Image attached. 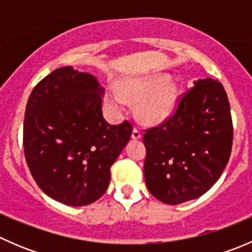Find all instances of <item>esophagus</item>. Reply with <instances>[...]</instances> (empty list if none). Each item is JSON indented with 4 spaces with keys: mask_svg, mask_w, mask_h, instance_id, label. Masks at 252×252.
Here are the masks:
<instances>
[{
    "mask_svg": "<svg viewBox=\"0 0 252 252\" xmlns=\"http://www.w3.org/2000/svg\"><path fill=\"white\" fill-rule=\"evenodd\" d=\"M131 138L134 139V140H138V139H141V133L139 129L134 128L133 129V133H131Z\"/></svg>",
    "mask_w": 252,
    "mask_h": 252,
    "instance_id": "1",
    "label": "esophagus"
}]
</instances>
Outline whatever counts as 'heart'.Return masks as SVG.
Wrapping results in <instances>:
<instances>
[{
	"mask_svg": "<svg viewBox=\"0 0 252 252\" xmlns=\"http://www.w3.org/2000/svg\"><path fill=\"white\" fill-rule=\"evenodd\" d=\"M178 86L167 80L166 75H152L144 79H128L121 81L118 94L110 93L107 105L119 110L124 100L137 102L136 114L139 119L149 126H156L166 121L175 107Z\"/></svg>",
	"mask_w": 252,
	"mask_h": 252,
	"instance_id": "b5f03b06",
	"label": "heart"
}]
</instances>
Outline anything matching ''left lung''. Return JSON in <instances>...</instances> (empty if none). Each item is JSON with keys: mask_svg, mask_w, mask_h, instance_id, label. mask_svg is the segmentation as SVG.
<instances>
[{"mask_svg": "<svg viewBox=\"0 0 252 252\" xmlns=\"http://www.w3.org/2000/svg\"><path fill=\"white\" fill-rule=\"evenodd\" d=\"M194 84L177 98L173 113L158 126L145 129L142 138L146 187L168 205L208 191L232 152L233 121L222 83L207 78Z\"/></svg>", "mask_w": 252, "mask_h": 252, "instance_id": "obj_1", "label": "left lung"}]
</instances>
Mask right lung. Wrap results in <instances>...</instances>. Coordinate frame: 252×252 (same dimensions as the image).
Listing matches in <instances>:
<instances>
[{
  "instance_id": "1",
  "label": "right lung",
  "mask_w": 252,
  "mask_h": 252,
  "mask_svg": "<svg viewBox=\"0 0 252 252\" xmlns=\"http://www.w3.org/2000/svg\"><path fill=\"white\" fill-rule=\"evenodd\" d=\"M102 94L91 74L62 67L39 81L28 100V167L45 194L67 206L90 205L105 194L111 166L130 139V122L105 121Z\"/></svg>"
}]
</instances>
